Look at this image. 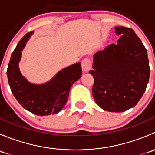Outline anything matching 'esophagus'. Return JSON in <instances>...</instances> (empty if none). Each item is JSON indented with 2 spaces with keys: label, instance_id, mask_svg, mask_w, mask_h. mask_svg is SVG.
<instances>
[{
  "label": "esophagus",
  "instance_id": "34e87169",
  "mask_svg": "<svg viewBox=\"0 0 155 155\" xmlns=\"http://www.w3.org/2000/svg\"><path fill=\"white\" fill-rule=\"evenodd\" d=\"M91 68V61L89 58H85L82 61V69L83 72H88Z\"/></svg>",
  "mask_w": 155,
  "mask_h": 155
}]
</instances>
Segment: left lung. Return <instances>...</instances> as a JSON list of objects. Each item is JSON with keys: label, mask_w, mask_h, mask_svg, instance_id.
<instances>
[{"label": "left lung", "mask_w": 155, "mask_h": 155, "mask_svg": "<svg viewBox=\"0 0 155 155\" xmlns=\"http://www.w3.org/2000/svg\"><path fill=\"white\" fill-rule=\"evenodd\" d=\"M118 44H111L93 57L92 94L104 110L124 112L135 107L144 94L150 68L147 50L131 28L115 27Z\"/></svg>", "instance_id": "8db88e82"}]
</instances>
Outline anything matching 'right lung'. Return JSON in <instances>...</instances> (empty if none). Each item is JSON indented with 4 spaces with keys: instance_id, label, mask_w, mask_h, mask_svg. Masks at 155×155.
Wrapping results in <instances>:
<instances>
[{
    "instance_id": "obj_1",
    "label": "right lung",
    "mask_w": 155,
    "mask_h": 155,
    "mask_svg": "<svg viewBox=\"0 0 155 155\" xmlns=\"http://www.w3.org/2000/svg\"><path fill=\"white\" fill-rule=\"evenodd\" d=\"M33 33H28L12 53L7 71L9 85L15 99L26 110L40 116L57 114L66 104L70 87L82 76L81 63L62 69L46 83L30 82L21 74L18 64L21 51Z\"/></svg>"
}]
</instances>
